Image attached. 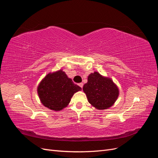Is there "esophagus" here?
Masks as SVG:
<instances>
[{
	"mask_svg": "<svg viewBox=\"0 0 158 158\" xmlns=\"http://www.w3.org/2000/svg\"><path fill=\"white\" fill-rule=\"evenodd\" d=\"M78 85H79V86H80L81 88H83V83H80V84H78Z\"/></svg>",
	"mask_w": 158,
	"mask_h": 158,
	"instance_id": "34e87169",
	"label": "esophagus"
}]
</instances>
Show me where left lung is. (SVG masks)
Listing matches in <instances>:
<instances>
[{
    "instance_id": "obj_1",
    "label": "left lung",
    "mask_w": 158,
    "mask_h": 158,
    "mask_svg": "<svg viewBox=\"0 0 158 158\" xmlns=\"http://www.w3.org/2000/svg\"><path fill=\"white\" fill-rule=\"evenodd\" d=\"M88 102L99 110L111 107L116 102L119 94L117 85L108 77H105L98 72L91 73L88 82L83 86Z\"/></svg>"
}]
</instances>
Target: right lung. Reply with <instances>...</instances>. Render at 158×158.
Returning a JSON list of instances; mask_svg holds the SVG:
<instances>
[{"label": "right lung", "mask_w": 158, "mask_h": 158, "mask_svg": "<svg viewBox=\"0 0 158 158\" xmlns=\"http://www.w3.org/2000/svg\"><path fill=\"white\" fill-rule=\"evenodd\" d=\"M80 90L82 88L59 70L45 76L38 85L37 94L45 107L58 111L67 107L73 95Z\"/></svg>", "instance_id": "right-lung-1"}]
</instances>
